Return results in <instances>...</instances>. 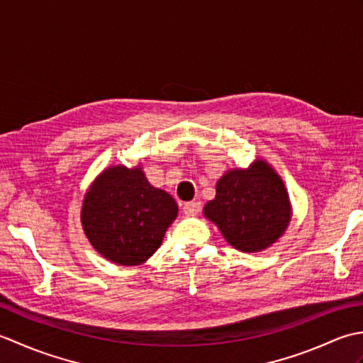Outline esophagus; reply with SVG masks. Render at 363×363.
<instances>
[{
  "instance_id": "esophagus-1",
  "label": "esophagus",
  "mask_w": 363,
  "mask_h": 363,
  "mask_svg": "<svg viewBox=\"0 0 363 363\" xmlns=\"http://www.w3.org/2000/svg\"><path fill=\"white\" fill-rule=\"evenodd\" d=\"M182 211L187 215V217H195V215L201 211V204H199L198 201H189L184 204Z\"/></svg>"
}]
</instances>
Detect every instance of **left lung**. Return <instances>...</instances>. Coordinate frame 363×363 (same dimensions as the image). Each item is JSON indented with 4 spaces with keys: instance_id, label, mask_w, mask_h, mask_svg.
Here are the masks:
<instances>
[{
    "instance_id": "8db88e82",
    "label": "left lung",
    "mask_w": 363,
    "mask_h": 363,
    "mask_svg": "<svg viewBox=\"0 0 363 363\" xmlns=\"http://www.w3.org/2000/svg\"><path fill=\"white\" fill-rule=\"evenodd\" d=\"M203 212L218 226L226 242L243 252L272 246L291 220L290 199L281 176L264 159L223 174L217 195Z\"/></svg>"
}]
</instances>
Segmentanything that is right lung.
Segmentation results:
<instances>
[{
	"instance_id": "obj_1",
	"label": "right lung",
	"mask_w": 363,
	"mask_h": 363,
	"mask_svg": "<svg viewBox=\"0 0 363 363\" xmlns=\"http://www.w3.org/2000/svg\"><path fill=\"white\" fill-rule=\"evenodd\" d=\"M177 204L152 187L140 165L106 168L87 190L81 223L91 246L118 265H140L157 251Z\"/></svg>"
}]
</instances>
